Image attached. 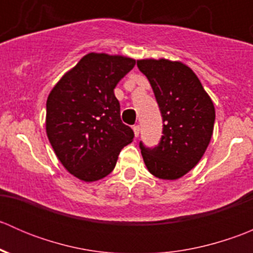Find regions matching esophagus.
Here are the masks:
<instances>
[{
  "mask_svg": "<svg viewBox=\"0 0 253 253\" xmlns=\"http://www.w3.org/2000/svg\"><path fill=\"white\" fill-rule=\"evenodd\" d=\"M132 128H133V132H134V137H138L139 136V126L138 125H137V126H133L132 127Z\"/></svg>",
  "mask_w": 253,
  "mask_h": 253,
  "instance_id": "34e87169",
  "label": "esophagus"
}]
</instances>
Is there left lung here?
<instances>
[{
    "instance_id": "obj_1",
    "label": "left lung",
    "mask_w": 253,
    "mask_h": 253,
    "mask_svg": "<svg viewBox=\"0 0 253 253\" xmlns=\"http://www.w3.org/2000/svg\"><path fill=\"white\" fill-rule=\"evenodd\" d=\"M162 111L164 127L159 145L147 149L141 143L148 171L162 180H177L202 159L211 142L215 109L196 73L181 61L137 60Z\"/></svg>"
}]
</instances>
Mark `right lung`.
I'll list each match as a JSON object with an SVG mask.
<instances>
[{
	"instance_id": "obj_1",
	"label": "right lung",
	"mask_w": 253,
	"mask_h": 253,
	"mask_svg": "<svg viewBox=\"0 0 253 253\" xmlns=\"http://www.w3.org/2000/svg\"><path fill=\"white\" fill-rule=\"evenodd\" d=\"M134 65L127 56L89 52L48 94L47 138L61 164L81 181L108 176L122 148L133 141V131L121 121L114 89Z\"/></svg>"
}]
</instances>
